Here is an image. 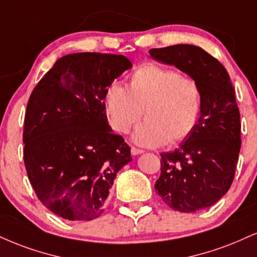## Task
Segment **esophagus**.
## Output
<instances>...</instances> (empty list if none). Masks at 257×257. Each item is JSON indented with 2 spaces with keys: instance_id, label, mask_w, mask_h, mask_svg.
I'll return each instance as SVG.
<instances>
[{
  "instance_id": "34e87169",
  "label": "esophagus",
  "mask_w": 257,
  "mask_h": 257,
  "mask_svg": "<svg viewBox=\"0 0 257 257\" xmlns=\"http://www.w3.org/2000/svg\"><path fill=\"white\" fill-rule=\"evenodd\" d=\"M131 152H132V154H133V156H139V154H141V153H144V151H142V150H139V148H135V147H132V150H131Z\"/></svg>"
}]
</instances>
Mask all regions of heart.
Masks as SVG:
<instances>
[{"label":"heart","instance_id":"b5f03b06","mask_svg":"<svg viewBox=\"0 0 257 257\" xmlns=\"http://www.w3.org/2000/svg\"><path fill=\"white\" fill-rule=\"evenodd\" d=\"M105 109L110 124L126 133L144 113L145 122L133 134L141 146L176 145L196 128L202 109L199 82L177 70L145 63L129 76L126 88L118 83L105 93Z\"/></svg>","mask_w":257,"mask_h":257}]
</instances>
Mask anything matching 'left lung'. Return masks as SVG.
I'll return each instance as SVG.
<instances>
[{"mask_svg": "<svg viewBox=\"0 0 257 257\" xmlns=\"http://www.w3.org/2000/svg\"><path fill=\"white\" fill-rule=\"evenodd\" d=\"M154 60L175 66L199 82L202 109L194 132L162 153L157 194L175 211L190 213L221 199L232 184L240 150V115L225 67L195 45L151 49Z\"/></svg>", "mask_w": 257, "mask_h": 257, "instance_id": "left-lung-1", "label": "left lung"}]
</instances>
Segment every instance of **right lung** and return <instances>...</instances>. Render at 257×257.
Returning a JSON list of instances; mask_svg holds the SVG:
<instances>
[{
  "mask_svg": "<svg viewBox=\"0 0 257 257\" xmlns=\"http://www.w3.org/2000/svg\"><path fill=\"white\" fill-rule=\"evenodd\" d=\"M133 66L122 55L78 52L58 58L32 91L24 123V162L40 202L68 220L104 211L131 147L112 133L105 93Z\"/></svg>",
  "mask_w": 257,
  "mask_h": 257,
  "instance_id": "obj_1",
  "label": "right lung"
}]
</instances>
